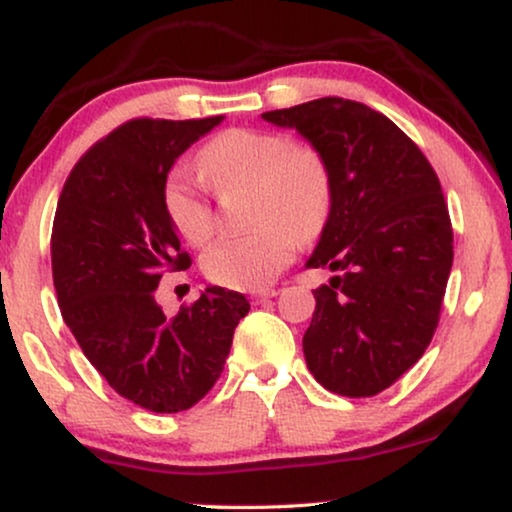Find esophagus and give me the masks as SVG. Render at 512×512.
<instances>
[{
    "instance_id": "34e87169",
    "label": "esophagus",
    "mask_w": 512,
    "mask_h": 512,
    "mask_svg": "<svg viewBox=\"0 0 512 512\" xmlns=\"http://www.w3.org/2000/svg\"><path fill=\"white\" fill-rule=\"evenodd\" d=\"M277 293H279L277 289H263V291L254 293V300H256V303H263V300H268V298H275Z\"/></svg>"
}]
</instances>
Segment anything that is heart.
<instances>
[{"label":"heart","instance_id":"heart-1","mask_svg":"<svg viewBox=\"0 0 512 512\" xmlns=\"http://www.w3.org/2000/svg\"><path fill=\"white\" fill-rule=\"evenodd\" d=\"M198 167L214 193L251 191L249 223L256 228L221 237L202 256L207 277L228 289L268 286L289 265L298 240H314L331 219L333 170L317 144L291 142L272 130L230 128L202 146ZM160 200L181 240L200 247L212 237V198L191 174L172 172Z\"/></svg>","mask_w":512,"mask_h":512}]
</instances>
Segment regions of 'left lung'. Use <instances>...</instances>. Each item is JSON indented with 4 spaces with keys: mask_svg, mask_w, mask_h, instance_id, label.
Instances as JSON below:
<instances>
[{
    "mask_svg": "<svg viewBox=\"0 0 512 512\" xmlns=\"http://www.w3.org/2000/svg\"><path fill=\"white\" fill-rule=\"evenodd\" d=\"M263 118L296 128L333 170V212L307 261L333 272L314 289L307 368L333 394H380L422 359L440 321L454 237L438 174L368 104L321 97Z\"/></svg>",
    "mask_w": 512,
    "mask_h": 512,
    "instance_id": "left-lung-1",
    "label": "left lung"
}]
</instances>
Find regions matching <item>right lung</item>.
Masks as SVG:
<instances>
[{
  "mask_svg": "<svg viewBox=\"0 0 512 512\" xmlns=\"http://www.w3.org/2000/svg\"><path fill=\"white\" fill-rule=\"evenodd\" d=\"M221 121L118 125L72 167L55 209L51 258L62 319L109 387L151 412L188 410L214 387L249 312L242 293L221 286L174 317L153 296L165 272L191 268L160 200L167 172Z\"/></svg>",
  "mask_w": 512,
  "mask_h": 512,
  "instance_id": "1",
  "label": "right lung"
}]
</instances>
